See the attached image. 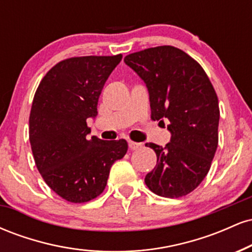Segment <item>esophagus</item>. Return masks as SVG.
Masks as SVG:
<instances>
[{
  "instance_id": "34e87169",
  "label": "esophagus",
  "mask_w": 252,
  "mask_h": 252,
  "mask_svg": "<svg viewBox=\"0 0 252 252\" xmlns=\"http://www.w3.org/2000/svg\"><path fill=\"white\" fill-rule=\"evenodd\" d=\"M128 144H129V148L131 150H136V149H138V148H141V147H142V143L134 142V141H129Z\"/></svg>"
}]
</instances>
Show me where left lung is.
<instances>
[{
    "instance_id": "1",
    "label": "left lung",
    "mask_w": 252,
    "mask_h": 252,
    "mask_svg": "<svg viewBox=\"0 0 252 252\" xmlns=\"http://www.w3.org/2000/svg\"><path fill=\"white\" fill-rule=\"evenodd\" d=\"M124 62L146 83L153 121L168 122L166 147L146 143L158 156L144 182L155 194L180 198L193 192L211 168L218 147V97L196 60L173 46L135 52Z\"/></svg>"
}]
</instances>
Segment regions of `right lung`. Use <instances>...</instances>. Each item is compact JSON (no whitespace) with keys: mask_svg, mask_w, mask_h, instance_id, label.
Here are the masks:
<instances>
[{"mask_svg":"<svg viewBox=\"0 0 252 252\" xmlns=\"http://www.w3.org/2000/svg\"><path fill=\"white\" fill-rule=\"evenodd\" d=\"M122 60L112 57H73L54 65L34 94L30 141L36 168L63 200L82 204L102 194L110 168L128 150L124 140L92 136L86 120L97 115L98 98Z\"/></svg>","mask_w":252,"mask_h":252,"instance_id":"obj_1","label":"right lung"}]
</instances>
